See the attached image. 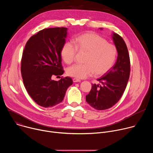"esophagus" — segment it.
<instances>
[{
	"mask_svg": "<svg viewBox=\"0 0 153 153\" xmlns=\"http://www.w3.org/2000/svg\"><path fill=\"white\" fill-rule=\"evenodd\" d=\"M73 82H80L81 80L79 79H77V78H73Z\"/></svg>",
	"mask_w": 153,
	"mask_h": 153,
	"instance_id": "esophagus-1",
	"label": "esophagus"
}]
</instances>
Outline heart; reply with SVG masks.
Returning <instances> with one entry per match:
<instances>
[{
    "label": "heart",
    "mask_w": 153,
    "mask_h": 153,
    "mask_svg": "<svg viewBox=\"0 0 153 153\" xmlns=\"http://www.w3.org/2000/svg\"><path fill=\"white\" fill-rule=\"evenodd\" d=\"M74 45L66 42L63 45L60 55L67 64L75 59L77 52L86 53L83 64H75L68 67L67 74L77 79H85L93 75L102 76L106 73L114 65L117 48L100 35L93 33H85L75 37Z\"/></svg>",
    "instance_id": "heart-1"
}]
</instances>
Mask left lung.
<instances>
[{"mask_svg":"<svg viewBox=\"0 0 153 153\" xmlns=\"http://www.w3.org/2000/svg\"><path fill=\"white\" fill-rule=\"evenodd\" d=\"M113 39L118 54L117 61L110 70L97 79L102 85L93 84L90 92L86 96L87 103L97 110L110 108L120 100L129 77L130 59L126 43L116 33H113Z\"/></svg>","mask_w":153,"mask_h":153,"instance_id":"1","label":"left lung"}]
</instances>
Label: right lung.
<instances>
[{
  "label": "right lung",
  "mask_w": 153,
  "mask_h": 153,
  "mask_svg": "<svg viewBox=\"0 0 153 153\" xmlns=\"http://www.w3.org/2000/svg\"><path fill=\"white\" fill-rule=\"evenodd\" d=\"M67 28L56 27L43 29L27 41L21 60V74L25 88L39 105L49 108L60 103L68 87L73 84L71 77H61V48L66 42Z\"/></svg>",
  "instance_id": "add662e5"
}]
</instances>
